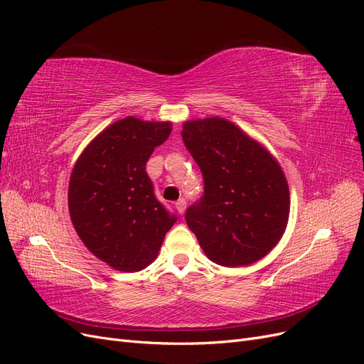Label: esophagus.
<instances>
[{
  "instance_id": "1",
  "label": "esophagus",
  "mask_w": 364,
  "mask_h": 364,
  "mask_svg": "<svg viewBox=\"0 0 364 364\" xmlns=\"http://www.w3.org/2000/svg\"><path fill=\"white\" fill-rule=\"evenodd\" d=\"M176 209H178V213L182 215L185 213V209H186V202L183 199L178 200V202H176Z\"/></svg>"
}]
</instances>
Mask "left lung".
Masks as SVG:
<instances>
[{"label": "left lung", "mask_w": 364, "mask_h": 364, "mask_svg": "<svg viewBox=\"0 0 364 364\" xmlns=\"http://www.w3.org/2000/svg\"><path fill=\"white\" fill-rule=\"evenodd\" d=\"M182 138L205 181V196L185 214L205 255L225 267L266 257L290 215L289 182L277 158L222 117L185 121Z\"/></svg>", "instance_id": "left-lung-1"}]
</instances>
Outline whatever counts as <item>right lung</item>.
<instances>
[{
    "label": "right lung",
    "mask_w": 364,
    "mask_h": 364,
    "mask_svg": "<svg viewBox=\"0 0 364 364\" xmlns=\"http://www.w3.org/2000/svg\"><path fill=\"white\" fill-rule=\"evenodd\" d=\"M171 129V121L129 115L103 129L74 164L68 185L73 226L87 250L118 272L150 266L176 222L153 194L146 171Z\"/></svg>",
    "instance_id": "obj_1"
}]
</instances>
